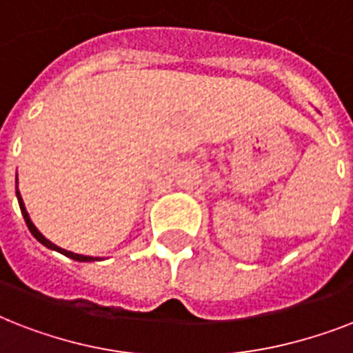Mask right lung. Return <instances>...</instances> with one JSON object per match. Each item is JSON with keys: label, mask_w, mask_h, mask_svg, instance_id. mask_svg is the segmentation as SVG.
I'll return each mask as SVG.
<instances>
[{"label": "right lung", "mask_w": 353, "mask_h": 353, "mask_svg": "<svg viewBox=\"0 0 353 353\" xmlns=\"http://www.w3.org/2000/svg\"><path fill=\"white\" fill-rule=\"evenodd\" d=\"M16 196H18V203H19V209H21V214H23V220L25 223H27V227H29V231L32 232V236H34L36 240L40 241V243H43L46 247H49V249H52V251H58V252H62V254H65V256L69 258H73V260H77V262H91V260H97V258H91V256H84V254H77V252H71V251H65V249H62V247H58L54 245L52 241H49L46 238V236L41 234L38 229L34 227V223L30 221L29 218V212H27V209H25V205H23V199H21V196H19V192L16 190Z\"/></svg>", "instance_id": "add662e5"}]
</instances>
